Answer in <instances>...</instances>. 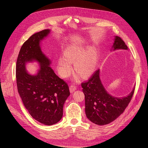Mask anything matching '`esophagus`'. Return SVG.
<instances>
[{
    "mask_svg": "<svg viewBox=\"0 0 148 148\" xmlns=\"http://www.w3.org/2000/svg\"><path fill=\"white\" fill-rule=\"evenodd\" d=\"M76 89H77L76 87L74 85H73V84L70 86V91L71 93H73L74 91H75V90H76Z\"/></svg>",
    "mask_w": 148,
    "mask_h": 148,
    "instance_id": "34e87169",
    "label": "esophagus"
}]
</instances>
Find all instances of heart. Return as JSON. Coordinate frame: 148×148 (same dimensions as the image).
I'll list each match as a JSON object with an SVG mask.
<instances>
[{
  "mask_svg": "<svg viewBox=\"0 0 148 148\" xmlns=\"http://www.w3.org/2000/svg\"><path fill=\"white\" fill-rule=\"evenodd\" d=\"M98 61V53L95 47L84 50L83 45L72 44L66 49L64 55L59 57L58 71L62 77L69 76L72 71L71 62H74V70L82 77H87L95 71Z\"/></svg>",
  "mask_w": 148,
  "mask_h": 148,
  "instance_id": "heart-1",
  "label": "heart"
}]
</instances>
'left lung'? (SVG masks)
<instances>
[{"instance_id":"obj_1","label":"left lung","mask_w":148,"mask_h":148,"mask_svg":"<svg viewBox=\"0 0 148 148\" xmlns=\"http://www.w3.org/2000/svg\"><path fill=\"white\" fill-rule=\"evenodd\" d=\"M114 50H128L123 40L115 36L112 46ZM85 95L86 114L89 120L99 125H107L115 120L128 107L135 88L125 97L118 98L111 95L105 90L99 78V70H96L88 81L81 83Z\"/></svg>"}]
</instances>
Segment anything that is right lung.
I'll use <instances>...</instances> for the list:
<instances>
[{
	"label": "right lung",
	"instance_id": "right-lung-1",
	"mask_svg": "<svg viewBox=\"0 0 148 148\" xmlns=\"http://www.w3.org/2000/svg\"><path fill=\"white\" fill-rule=\"evenodd\" d=\"M50 32L46 29L37 32L25 42L19 51L16 69L17 90L25 108L35 120L47 125L60 121L64 103L70 94L68 84L54 73L49 66L50 60L41 50L40 41ZM33 60L40 66L34 76L25 70L26 63Z\"/></svg>",
	"mask_w": 148,
	"mask_h": 148
}]
</instances>
